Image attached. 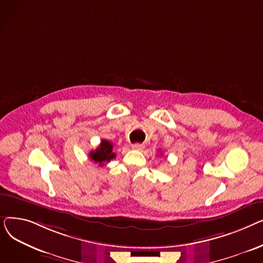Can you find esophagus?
<instances>
[{"label": "esophagus", "instance_id": "obj_1", "mask_svg": "<svg viewBox=\"0 0 263 263\" xmlns=\"http://www.w3.org/2000/svg\"><path fill=\"white\" fill-rule=\"evenodd\" d=\"M132 148L135 149V150H143V149L145 148V145L136 143V144H133V145H132Z\"/></svg>", "mask_w": 263, "mask_h": 263}]
</instances>
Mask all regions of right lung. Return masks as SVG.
Instances as JSON below:
<instances>
[{
	"label": "right lung",
	"instance_id": "obj_1",
	"mask_svg": "<svg viewBox=\"0 0 263 263\" xmlns=\"http://www.w3.org/2000/svg\"><path fill=\"white\" fill-rule=\"evenodd\" d=\"M115 157L116 155L113 153V144L107 140H102L99 147L89 153L90 160L98 163L99 166H102L104 162H109Z\"/></svg>",
	"mask_w": 263,
	"mask_h": 263
}]
</instances>
